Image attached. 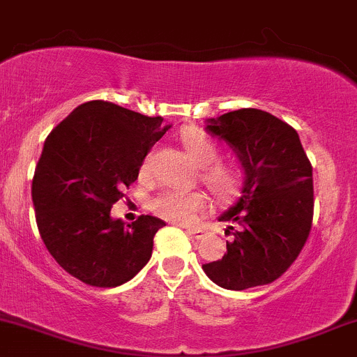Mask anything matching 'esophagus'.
Masks as SVG:
<instances>
[{"instance_id":"34e87169","label":"esophagus","mask_w":357,"mask_h":357,"mask_svg":"<svg viewBox=\"0 0 357 357\" xmlns=\"http://www.w3.org/2000/svg\"><path fill=\"white\" fill-rule=\"evenodd\" d=\"M187 232H189V235H192L194 238H203L206 234V230H203V229H187Z\"/></svg>"}]
</instances>
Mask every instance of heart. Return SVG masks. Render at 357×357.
<instances>
[{
	"label": "heart",
	"instance_id": "1",
	"mask_svg": "<svg viewBox=\"0 0 357 357\" xmlns=\"http://www.w3.org/2000/svg\"><path fill=\"white\" fill-rule=\"evenodd\" d=\"M182 144L189 156L199 165V178L218 203L229 204L241 196L245 185V170L241 163L222 161L220 148L201 130L182 134ZM153 153L142 161L141 172L148 174ZM208 208V197L201 190L167 189L151 199V209L158 216L177 223H192Z\"/></svg>",
	"mask_w": 357,
	"mask_h": 357
}]
</instances>
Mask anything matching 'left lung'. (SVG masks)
Here are the masks:
<instances>
[{
    "label": "left lung",
    "instance_id": "1",
    "mask_svg": "<svg viewBox=\"0 0 357 357\" xmlns=\"http://www.w3.org/2000/svg\"><path fill=\"white\" fill-rule=\"evenodd\" d=\"M235 149L245 170L229 223L227 255L203 264L220 287L244 290L280 278L303 251L313 225V167L296 128L256 108L225 113L208 125Z\"/></svg>",
    "mask_w": 357,
    "mask_h": 357
}]
</instances>
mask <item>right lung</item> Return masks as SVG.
<instances>
[{
	"mask_svg": "<svg viewBox=\"0 0 357 357\" xmlns=\"http://www.w3.org/2000/svg\"><path fill=\"white\" fill-rule=\"evenodd\" d=\"M168 128L161 116L96 99L77 106L46 137L32 178L36 222L50 255L77 280L116 287L151 258L154 235L167 223L141 215L125 225L109 211Z\"/></svg>",
	"mask_w": 357,
	"mask_h": 357,
	"instance_id": "add662e5",
	"label": "right lung"
}]
</instances>
